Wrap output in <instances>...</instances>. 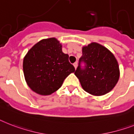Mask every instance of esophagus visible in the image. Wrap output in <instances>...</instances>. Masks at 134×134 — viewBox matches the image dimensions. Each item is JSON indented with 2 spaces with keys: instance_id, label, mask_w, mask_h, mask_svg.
Here are the masks:
<instances>
[{
  "instance_id": "obj_1",
  "label": "esophagus",
  "mask_w": 134,
  "mask_h": 134,
  "mask_svg": "<svg viewBox=\"0 0 134 134\" xmlns=\"http://www.w3.org/2000/svg\"><path fill=\"white\" fill-rule=\"evenodd\" d=\"M74 66L75 69H76L77 66H78V63H74Z\"/></svg>"
}]
</instances>
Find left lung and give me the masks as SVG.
<instances>
[{
    "label": "left lung",
    "instance_id": "8db88e82",
    "mask_svg": "<svg viewBox=\"0 0 134 134\" xmlns=\"http://www.w3.org/2000/svg\"><path fill=\"white\" fill-rule=\"evenodd\" d=\"M82 52L74 74L80 80L82 89L96 96L109 93L117 84L120 77L119 65L114 55L97 42L82 47ZM81 62L86 63L84 70L80 68Z\"/></svg>",
    "mask_w": 134,
    "mask_h": 134
}]
</instances>
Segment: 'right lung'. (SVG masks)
Masks as SVG:
<instances>
[{"instance_id":"right-lung-1","label":"right lung","mask_w":134,"mask_h":134,"mask_svg":"<svg viewBox=\"0 0 134 134\" xmlns=\"http://www.w3.org/2000/svg\"><path fill=\"white\" fill-rule=\"evenodd\" d=\"M23 67L29 87L42 96L56 92L75 71L69 55L63 52L61 43L56 38L42 39L34 44L24 57Z\"/></svg>"}]
</instances>
